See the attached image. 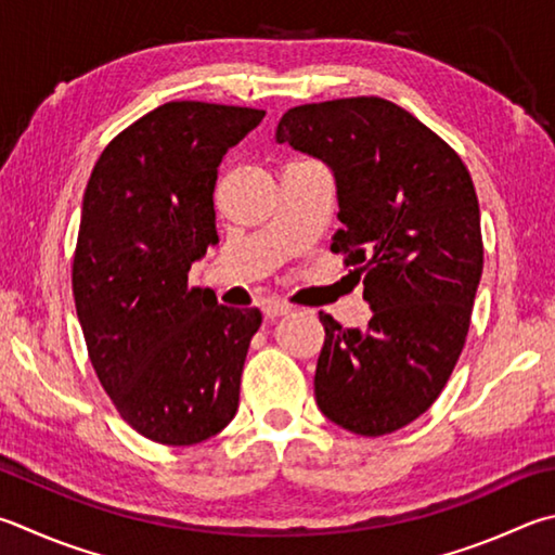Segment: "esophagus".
<instances>
[{"mask_svg": "<svg viewBox=\"0 0 555 555\" xmlns=\"http://www.w3.org/2000/svg\"><path fill=\"white\" fill-rule=\"evenodd\" d=\"M261 310H264L267 318L276 320L281 315H288L291 306L284 304V300H279V298H264V300H261Z\"/></svg>", "mask_w": 555, "mask_h": 555, "instance_id": "obj_1", "label": "esophagus"}]
</instances>
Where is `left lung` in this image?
I'll list each match as a JSON object with an SVG mask.
<instances>
[{
	"label": "left lung",
	"instance_id": "8db88e82",
	"mask_svg": "<svg viewBox=\"0 0 555 555\" xmlns=\"http://www.w3.org/2000/svg\"><path fill=\"white\" fill-rule=\"evenodd\" d=\"M274 140L335 177L332 251L354 267L371 308L361 330L320 312L318 408L354 435H390L439 398L468 335L482 274L470 175L444 140L378 96L288 108Z\"/></svg>",
	"mask_w": 555,
	"mask_h": 555
}]
</instances>
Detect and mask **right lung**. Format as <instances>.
<instances>
[{
    "instance_id": "right-lung-1",
    "label": "right lung",
    "mask_w": 555,
    "mask_h": 555,
    "mask_svg": "<svg viewBox=\"0 0 555 555\" xmlns=\"http://www.w3.org/2000/svg\"><path fill=\"white\" fill-rule=\"evenodd\" d=\"M264 111L169 102L118 133L87 181L73 291L89 359L130 427L167 447L218 435L240 405L257 308L218 306L189 269L218 245V165Z\"/></svg>"
}]
</instances>
